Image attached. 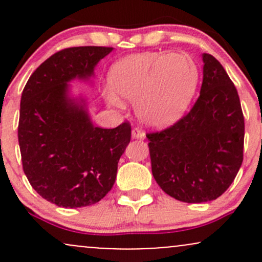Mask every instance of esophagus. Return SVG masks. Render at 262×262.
Returning a JSON list of instances; mask_svg holds the SVG:
<instances>
[{
  "label": "esophagus",
  "mask_w": 262,
  "mask_h": 262,
  "mask_svg": "<svg viewBox=\"0 0 262 262\" xmlns=\"http://www.w3.org/2000/svg\"><path fill=\"white\" fill-rule=\"evenodd\" d=\"M132 137H133V139H145V134L143 133V132L139 130L138 128H133L132 129Z\"/></svg>",
  "instance_id": "esophagus-1"
}]
</instances>
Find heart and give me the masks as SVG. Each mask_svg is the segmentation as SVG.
<instances>
[{"label": "heart", "mask_w": 262, "mask_h": 262, "mask_svg": "<svg viewBox=\"0 0 262 262\" xmlns=\"http://www.w3.org/2000/svg\"><path fill=\"white\" fill-rule=\"evenodd\" d=\"M106 92L111 104L135 101L138 119L146 127L165 128L185 114L196 95L200 73L196 62L182 53H143L119 60L111 68Z\"/></svg>", "instance_id": "heart-1"}]
</instances>
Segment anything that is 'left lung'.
<instances>
[{"mask_svg":"<svg viewBox=\"0 0 262 262\" xmlns=\"http://www.w3.org/2000/svg\"><path fill=\"white\" fill-rule=\"evenodd\" d=\"M200 97L172 127L146 134L151 171L165 193L187 203L217 200L243 162L244 117L237 91L214 56L202 54Z\"/></svg>","mask_w":262,"mask_h":262,"instance_id":"left-lung-1","label":"left lung"}]
</instances>
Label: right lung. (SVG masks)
<instances>
[{"mask_svg":"<svg viewBox=\"0 0 262 262\" xmlns=\"http://www.w3.org/2000/svg\"><path fill=\"white\" fill-rule=\"evenodd\" d=\"M112 50L75 47L55 53L22 92L18 141L23 171L37 193L59 207L91 206L106 196L130 141L129 123L95 127L87 98L71 95V81H90Z\"/></svg>","mask_w":262,"mask_h":262,"instance_id":"add662e5","label":"right lung"}]
</instances>
